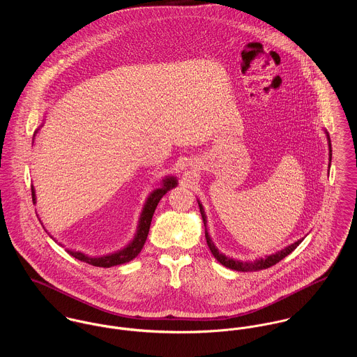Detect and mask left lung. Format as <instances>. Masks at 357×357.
Here are the masks:
<instances>
[{"mask_svg": "<svg viewBox=\"0 0 357 357\" xmlns=\"http://www.w3.org/2000/svg\"><path fill=\"white\" fill-rule=\"evenodd\" d=\"M324 132H326V136H327V140H328V149H330V150H328V156H330L328 169H330V165H331V155H333V153H331V142H330V136H328L327 130H324ZM198 204H199L201 214H202V218H204V236H206L207 246H208L211 255H214V258H215L220 264H222L224 266H227V268H229V269H234V271H238V272H252V271L266 269V268H269V266L278 264L279 261H282L284 257H287L291 252H294V250L297 249V246L304 241V238H303V239L294 242L293 245H289L287 248L282 249L280 252H278V253H275V255H266L265 258H258V259H255V261H239V259H235V258H229V257L220 253L218 249L214 246L213 241L210 239V235H208V232H207V229H206V222H207V221H206L204 206H202V204H201L199 201H198Z\"/></svg>", "mask_w": 357, "mask_h": 357, "instance_id": "8db88e82", "label": "left lung"}]
</instances>
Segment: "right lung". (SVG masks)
I'll list each match as a JSON object with an SVG mask.
<instances>
[{
  "label": "right lung",
  "mask_w": 357,
  "mask_h": 357,
  "mask_svg": "<svg viewBox=\"0 0 357 357\" xmlns=\"http://www.w3.org/2000/svg\"><path fill=\"white\" fill-rule=\"evenodd\" d=\"M43 126V125H41ZM40 126V128H41ZM40 128L34 132V136H33V143H34V137L38 133ZM177 185V178L174 176H166L162 183H160V187L153 190V192L150 194V197L147 198L144 207L142 210V214H140V218H139V225H137V231H136V235L133 238V241H130V243L115 252V253H109V255H100V257H91V255H84L81 252H75V250H67L70 255L75 257L79 261H84L86 264H91L93 266H102V268H109V266H114V265H121V264H125V262H129L132 261L133 258H136L139 253L142 252L146 241H147V236H149V231H150V225H151V220H153V211L156 208V206L159 204V201L162 199V197L170 191L172 188H174ZM31 197H33V202H36V190L34 187L31 185ZM52 238V236H51ZM53 239V238H52ZM54 241V239H53ZM56 242V241H54ZM60 245V243H59ZM61 246V245H60Z\"/></svg>",
  "instance_id": "add662e5"
}]
</instances>
